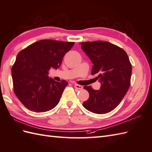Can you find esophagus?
I'll return each instance as SVG.
<instances>
[{"label": "esophagus", "mask_w": 152, "mask_h": 152, "mask_svg": "<svg viewBox=\"0 0 152 152\" xmlns=\"http://www.w3.org/2000/svg\"><path fill=\"white\" fill-rule=\"evenodd\" d=\"M74 87H75L77 90H81V89H83V88L82 86H81V85L77 84H74Z\"/></svg>", "instance_id": "34e87169"}]
</instances>
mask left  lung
<instances>
[{
    "mask_svg": "<svg viewBox=\"0 0 152 152\" xmlns=\"http://www.w3.org/2000/svg\"><path fill=\"white\" fill-rule=\"evenodd\" d=\"M80 44L94 64L91 75L98 74L101 82L99 90L84 86L90 97L83 105L95 113H108L120 104L130 86L131 62L123 48L109 42L97 40Z\"/></svg>",
    "mask_w": 152,
    "mask_h": 152,
    "instance_id": "left-lung-1",
    "label": "left lung"
}]
</instances>
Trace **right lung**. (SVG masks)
Segmentation results:
<instances>
[{"mask_svg":"<svg viewBox=\"0 0 152 152\" xmlns=\"http://www.w3.org/2000/svg\"><path fill=\"white\" fill-rule=\"evenodd\" d=\"M74 42L44 39L33 43L18 53L12 68L13 91L26 108L45 112L57 105L68 82H57L48 70L57 69Z\"/></svg>","mask_w":152,"mask_h":152,"instance_id":"obj_1","label":"right lung"}]
</instances>
